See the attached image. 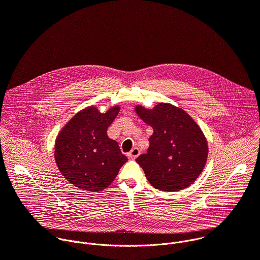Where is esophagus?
<instances>
[{
  "instance_id": "1",
  "label": "esophagus",
  "mask_w": 260,
  "mask_h": 260,
  "mask_svg": "<svg viewBox=\"0 0 260 260\" xmlns=\"http://www.w3.org/2000/svg\"><path fill=\"white\" fill-rule=\"evenodd\" d=\"M139 155H140V150H139V148H137V147L133 148V149H132V150L128 152V154H127L128 158H131V159H135V158H137Z\"/></svg>"
}]
</instances>
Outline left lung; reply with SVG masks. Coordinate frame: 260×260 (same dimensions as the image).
<instances>
[{"instance_id":"1","label":"left lung","mask_w":260,"mask_h":260,"mask_svg":"<svg viewBox=\"0 0 260 260\" xmlns=\"http://www.w3.org/2000/svg\"><path fill=\"white\" fill-rule=\"evenodd\" d=\"M137 114L153 128L149 148L136 161L152 186L177 191L189 186L207 161L208 144L193 119L182 109L160 103L153 110L138 106Z\"/></svg>"}]
</instances>
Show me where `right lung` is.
<instances>
[{
	"label": "right lung",
	"instance_id": "add662e5",
	"mask_svg": "<svg viewBox=\"0 0 260 260\" xmlns=\"http://www.w3.org/2000/svg\"><path fill=\"white\" fill-rule=\"evenodd\" d=\"M119 112L111 108L105 114L88 107L74 116L55 141L54 157L61 175L76 187L101 191L113 182L127 157L118 143L107 135Z\"/></svg>",
	"mask_w": 260,
	"mask_h": 260
}]
</instances>
